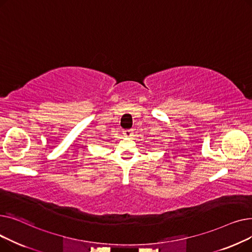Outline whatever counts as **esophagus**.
Returning a JSON list of instances; mask_svg holds the SVG:
<instances>
[{
	"instance_id": "obj_1",
	"label": "esophagus",
	"mask_w": 252,
	"mask_h": 252,
	"mask_svg": "<svg viewBox=\"0 0 252 252\" xmlns=\"http://www.w3.org/2000/svg\"><path fill=\"white\" fill-rule=\"evenodd\" d=\"M124 135L126 137H131V136H133V130H131V129H126V130H124Z\"/></svg>"
}]
</instances>
